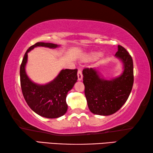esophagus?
Here are the masks:
<instances>
[{"label": "esophagus", "mask_w": 153, "mask_h": 153, "mask_svg": "<svg viewBox=\"0 0 153 153\" xmlns=\"http://www.w3.org/2000/svg\"><path fill=\"white\" fill-rule=\"evenodd\" d=\"M82 77H83V76H82V71L80 70V69H79V70L77 71V79H78L79 81H80V80L82 79Z\"/></svg>", "instance_id": "obj_1"}]
</instances>
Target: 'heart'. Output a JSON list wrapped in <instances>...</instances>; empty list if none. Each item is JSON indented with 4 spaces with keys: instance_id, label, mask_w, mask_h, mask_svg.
<instances>
[{
    "instance_id": "obj_1",
    "label": "heart",
    "mask_w": 153,
    "mask_h": 153,
    "mask_svg": "<svg viewBox=\"0 0 153 153\" xmlns=\"http://www.w3.org/2000/svg\"><path fill=\"white\" fill-rule=\"evenodd\" d=\"M97 56V53L96 52H90V53H88L84 55V56H83V61H92L93 59H94Z\"/></svg>"
}]
</instances>
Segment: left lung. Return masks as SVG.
<instances>
[{"label":"left lung","instance_id":"8db88e82","mask_svg":"<svg viewBox=\"0 0 153 153\" xmlns=\"http://www.w3.org/2000/svg\"><path fill=\"white\" fill-rule=\"evenodd\" d=\"M115 56L122 61L124 71L115 79L100 78L93 68L83 69V83L88 106L90 111L96 115H110L117 112L125 104L132 89V58L126 49L120 45H118Z\"/></svg>","mask_w":153,"mask_h":153}]
</instances>
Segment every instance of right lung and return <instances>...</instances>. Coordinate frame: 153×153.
<instances>
[{"mask_svg":"<svg viewBox=\"0 0 153 153\" xmlns=\"http://www.w3.org/2000/svg\"><path fill=\"white\" fill-rule=\"evenodd\" d=\"M36 46L55 48L57 45L48 42H37L25 52L20 66V83L25 101L31 109L42 117L57 118L67 112L66 97L77 82V69H63L57 77L46 85H38L27 77L25 70L27 53Z\"/></svg>","mask_w":153,"mask_h":153,"instance_id":"obj_1","label":"right lung"}]
</instances>
